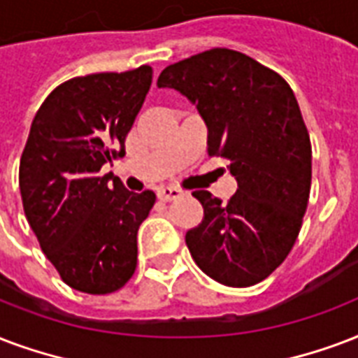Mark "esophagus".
<instances>
[{
	"label": "esophagus",
	"mask_w": 358,
	"mask_h": 358,
	"mask_svg": "<svg viewBox=\"0 0 358 358\" xmlns=\"http://www.w3.org/2000/svg\"><path fill=\"white\" fill-rule=\"evenodd\" d=\"M184 195V191L178 189V187H174V185H163L157 189V197L161 201H174V199H178Z\"/></svg>",
	"instance_id": "obj_1"
}]
</instances>
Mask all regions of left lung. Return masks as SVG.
<instances>
[{
    "mask_svg": "<svg viewBox=\"0 0 358 358\" xmlns=\"http://www.w3.org/2000/svg\"><path fill=\"white\" fill-rule=\"evenodd\" d=\"M197 106L208 154L229 159L238 189L227 204L193 191L204 217L185 244L206 276L229 287L268 278L293 250L312 185V144L293 90L242 52L212 48L161 71Z\"/></svg>",
    "mask_w": 358,
    "mask_h": 358,
    "instance_id": "obj_1",
    "label": "left lung"
}]
</instances>
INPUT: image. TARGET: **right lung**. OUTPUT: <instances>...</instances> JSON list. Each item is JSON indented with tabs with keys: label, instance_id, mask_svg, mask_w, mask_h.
Returning <instances> with one entry per match:
<instances>
[{
	"label": "right lung",
	"instance_id": "1",
	"mask_svg": "<svg viewBox=\"0 0 358 358\" xmlns=\"http://www.w3.org/2000/svg\"><path fill=\"white\" fill-rule=\"evenodd\" d=\"M152 84V67L95 73L59 84L39 106L20 157L24 214L69 287L114 293L136 268V233L155 203L101 167L125 155Z\"/></svg>",
	"mask_w": 358,
	"mask_h": 358
}]
</instances>
